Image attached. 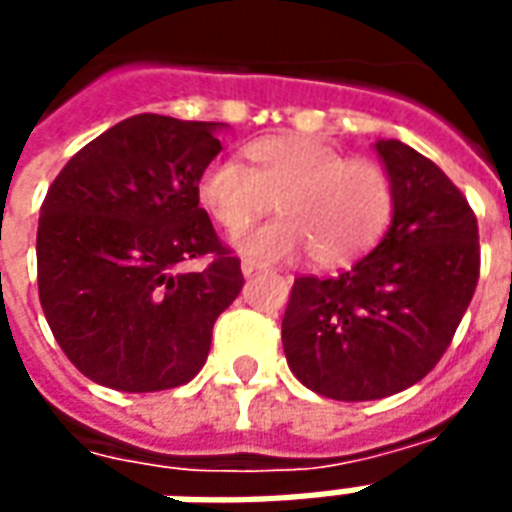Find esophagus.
<instances>
[{"label": "esophagus", "mask_w": 512, "mask_h": 512, "mask_svg": "<svg viewBox=\"0 0 512 512\" xmlns=\"http://www.w3.org/2000/svg\"><path fill=\"white\" fill-rule=\"evenodd\" d=\"M263 263H257V260H244V263H241V274L246 276V279H249V276H255L257 271H263Z\"/></svg>", "instance_id": "34e87169"}]
</instances>
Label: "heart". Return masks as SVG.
Returning a JSON list of instances; mask_svg holds the SVG:
<instances>
[{"instance_id":"heart-1","label":"heart","mask_w":512,"mask_h":512,"mask_svg":"<svg viewBox=\"0 0 512 512\" xmlns=\"http://www.w3.org/2000/svg\"><path fill=\"white\" fill-rule=\"evenodd\" d=\"M241 160L211 162L195 198L225 233H244L271 208L282 214L238 241L260 260H290L309 249L314 266L342 268L366 255L391 225L396 187L374 160H347L325 140L266 135L249 140Z\"/></svg>"}]
</instances>
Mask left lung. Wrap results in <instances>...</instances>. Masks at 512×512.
<instances>
[{"instance_id": "left-lung-1", "label": "left lung", "mask_w": 512, "mask_h": 512, "mask_svg": "<svg viewBox=\"0 0 512 512\" xmlns=\"http://www.w3.org/2000/svg\"><path fill=\"white\" fill-rule=\"evenodd\" d=\"M374 149L396 187L388 233L350 271L298 276L282 320L290 372L336 401L385 399L423 380L480 276L478 219L456 184L401 140Z\"/></svg>"}]
</instances>
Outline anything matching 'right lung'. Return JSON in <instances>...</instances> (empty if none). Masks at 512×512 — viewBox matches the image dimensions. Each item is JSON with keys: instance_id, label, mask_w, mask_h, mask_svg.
<instances>
[{"instance_id": "obj_1", "label": "right lung", "mask_w": 512, "mask_h": 512, "mask_svg": "<svg viewBox=\"0 0 512 512\" xmlns=\"http://www.w3.org/2000/svg\"><path fill=\"white\" fill-rule=\"evenodd\" d=\"M222 127L130 116L86 143L45 195L40 304L64 355L105 388L151 393L192 380L217 317L244 287L241 260L195 198ZM192 256L212 263L181 275Z\"/></svg>"}]
</instances>
